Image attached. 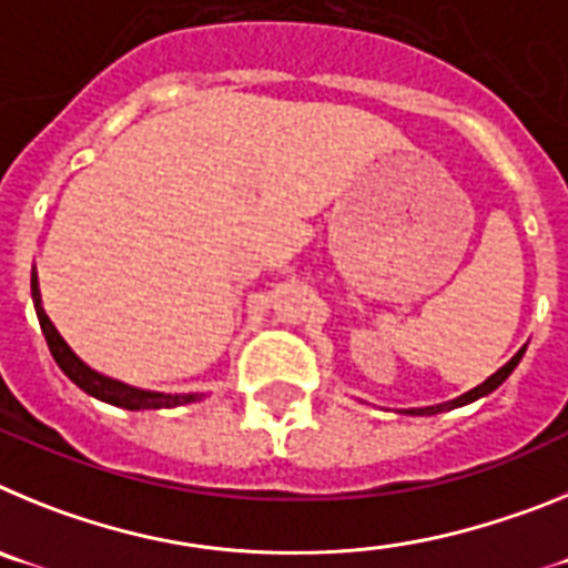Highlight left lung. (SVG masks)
<instances>
[{
	"instance_id": "obj_1",
	"label": "left lung",
	"mask_w": 568,
	"mask_h": 568,
	"mask_svg": "<svg viewBox=\"0 0 568 568\" xmlns=\"http://www.w3.org/2000/svg\"><path fill=\"white\" fill-rule=\"evenodd\" d=\"M524 353H526V346H524V349H518V353H515V355H511L509 364L500 366L498 373L489 375V378H486L484 384L475 386V389H469V393H464V395H460V398L446 400V404H438V406H424V409H404V413L406 415H435V413H444V409H455V406H464V404H471V400L484 398V395H489L491 389H498V386L504 384L506 378H509L511 369H515V366L520 364V358H524Z\"/></svg>"
}]
</instances>
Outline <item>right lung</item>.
Wrapping results in <instances>:
<instances>
[{
	"mask_svg": "<svg viewBox=\"0 0 568 568\" xmlns=\"http://www.w3.org/2000/svg\"><path fill=\"white\" fill-rule=\"evenodd\" d=\"M30 295H33V307H37V318L39 327H42L44 341L50 346V355L59 364L64 375H68L79 389H84L93 398L104 400V404L122 406V409H130V413H139V409H170V406H182V404H193V400H202L199 393H187V395H168V393H153V389H139V386L122 384V381L108 378V375L97 373V369H90L82 358H79L73 349L68 346V341L59 335V329L53 327V321L48 318L42 307V295H39V275L37 267L30 273Z\"/></svg>",
	"mask_w": 568,
	"mask_h": 568,
	"instance_id": "obj_1",
	"label": "right lung"
}]
</instances>
